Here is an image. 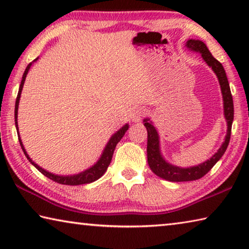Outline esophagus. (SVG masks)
Here are the masks:
<instances>
[{
  "instance_id": "obj_1",
  "label": "esophagus",
  "mask_w": 249,
  "mask_h": 249,
  "mask_svg": "<svg viewBox=\"0 0 249 249\" xmlns=\"http://www.w3.org/2000/svg\"><path fill=\"white\" fill-rule=\"evenodd\" d=\"M146 114V109L144 107H136L134 108V111L132 112V120L133 122H140L142 117Z\"/></svg>"
}]
</instances>
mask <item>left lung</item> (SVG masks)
Returning a JSON list of instances; mask_svg holds the SVG:
<instances>
[{"mask_svg": "<svg viewBox=\"0 0 249 249\" xmlns=\"http://www.w3.org/2000/svg\"><path fill=\"white\" fill-rule=\"evenodd\" d=\"M185 47L189 48L193 52L200 53L202 58L208 64L214 73L216 74L221 86V91L223 95V104H224V116L227 122V133L225 136V141L223 142L220 149L217 153L214 154L209 160H206L203 163H200L197 166H193L190 168H180L171 165V163L167 162L163 159L161 153H160V146H159V135L157 133V129L155 128L153 123L149 121V119L144 120V125L147 129V160H148V165L150 167L151 171L154 172L156 176L160 177V178L172 181V182H182V181H193L202 178L208 172L212 169L213 166L221 159V157L224 155L225 150L229 146V142L231 140V124H233L234 120V104H233V98H231L230 83L227 80L225 70L223 68L222 64L215 58L212 56L210 50L206 47V45L202 40H196V39H189L185 43Z\"/></svg>", "mask_w": 249, "mask_h": 249, "instance_id": "obj_1", "label": "left lung"}]
</instances>
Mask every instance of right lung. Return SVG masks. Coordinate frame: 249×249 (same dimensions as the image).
<instances>
[{
	"label": "right lung",
	"instance_id": "add662e5",
	"mask_svg": "<svg viewBox=\"0 0 249 249\" xmlns=\"http://www.w3.org/2000/svg\"><path fill=\"white\" fill-rule=\"evenodd\" d=\"M37 59H38V58H36L34 61H36ZM32 64H33V62H31V64H29L26 67V69H25V72H24L23 78H22V82H20V86H19V89H18V98H16V102H15V126H16V130H18L19 144H20V147H22L25 156H26L27 159L29 160V162H31L33 166H35L36 169H38L41 172V174L47 177V178L53 180L54 182H58V183H61V184H68V185H79V184H86V183L93 182V181L98 180L99 178H101V177H102L105 174V171H107V167L109 166V163H111L113 153H114V149H115V147L117 145V142H119L122 140V137L124 136L126 130L128 129V124H125L123 127L120 128L114 135H113L111 138H109V141L107 144V146H105V148L103 150L102 155H101L100 159L98 160V161H96V163H94L93 166L90 167L89 169L84 170L82 172H80V174L73 175V176H58V175L52 174V172L46 171L45 169H43V168L39 167L38 165H37V163L34 162L33 160L29 158V156L27 155L26 150H25V148H24L23 142H22V141H20L19 133H18V111L19 98H20V93H22V90H23L25 79H26V75L28 73V70H29V68H31Z\"/></svg>",
	"mask_w": 249,
	"mask_h": 249
}]
</instances>
